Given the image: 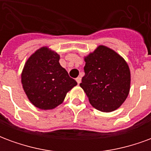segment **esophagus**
<instances>
[{"label": "esophagus", "mask_w": 151, "mask_h": 151, "mask_svg": "<svg viewBox=\"0 0 151 151\" xmlns=\"http://www.w3.org/2000/svg\"><path fill=\"white\" fill-rule=\"evenodd\" d=\"M76 81H77V82H78V84H80L81 82H82V78H81V77L77 78H76Z\"/></svg>", "instance_id": "1"}]
</instances>
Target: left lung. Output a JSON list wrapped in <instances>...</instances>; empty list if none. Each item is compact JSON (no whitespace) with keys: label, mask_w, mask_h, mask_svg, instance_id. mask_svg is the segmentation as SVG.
<instances>
[{"label":"left lung","mask_w":151,"mask_h":151,"mask_svg":"<svg viewBox=\"0 0 151 151\" xmlns=\"http://www.w3.org/2000/svg\"><path fill=\"white\" fill-rule=\"evenodd\" d=\"M85 75L80 86L90 104L99 111L110 112L122 105L130 90V70L122 56L99 45L84 58Z\"/></svg>","instance_id":"left-lung-1"}]
</instances>
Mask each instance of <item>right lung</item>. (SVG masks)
<instances>
[{
	"label": "right lung",
	"mask_w": 151,
	"mask_h": 151,
	"mask_svg": "<svg viewBox=\"0 0 151 151\" xmlns=\"http://www.w3.org/2000/svg\"><path fill=\"white\" fill-rule=\"evenodd\" d=\"M60 56L47 47L31 55L22 72V84L28 99L36 108L50 110L62 104L78 83L60 65Z\"/></svg>",
	"instance_id": "right-lung-1"
}]
</instances>
